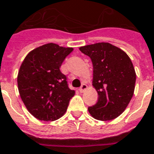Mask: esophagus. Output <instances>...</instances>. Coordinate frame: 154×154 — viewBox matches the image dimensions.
<instances>
[{
    "label": "esophagus",
    "mask_w": 154,
    "mask_h": 154,
    "mask_svg": "<svg viewBox=\"0 0 154 154\" xmlns=\"http://www.w3.org/2000/svg\"><path fill=\"white\" fill-rule=\"evenodd\" d=\"M86 89H87V86H86V84H82V86L79 88V91H80L81 93H82V92H84L86 91Z\"/></svg>",
    "instance_id": "1"
}]
</instances>
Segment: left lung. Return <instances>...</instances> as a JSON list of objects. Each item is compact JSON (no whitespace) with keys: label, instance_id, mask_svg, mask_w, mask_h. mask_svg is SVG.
I'll use <instances>...</instances> for the list:
<instances>
[{"label":"left lung","instance_id":"left-lung-1","mask_svg":"<svg viewBox=\"0 0 154 154\" xmlns=\"http://www.w3.org/2000/svg\"><path fill=\"white\" fill-rule=\"evenodd\" d=\"M93 64L92 86L98 93L97 103L89 107L90 114L100 121L118 118L129 104L135 91L136 74L125 51L108 42L81 46Z\"/></svg>","mask_w":154,"mask_h":154}]
</instances>
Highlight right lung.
Wrapping results in <instances>:
<instances>
[{"label": "right lung", "mask_w": 154, "mask_h": 154, "mask_svg": "<svg viewBox=\"0 0 154 154\" xmlns=\"http://www.w3.org/2000/svg\"><path fill=\"white\" fill-rule=\"evenodd\" d=\"M72 51L54 43L45 44L30 51L19 68L17 82L20 97L28 112L39 120L61 118L75 94L60 70Z\"/></svg>", "instance_id": "1"}]
</instances>
